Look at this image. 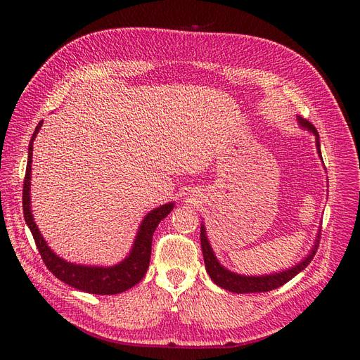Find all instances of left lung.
<instances>
[{
  "instance_id": "8db88e82",
  "label": "left lung",
  "mask_w": 360,
  "mask_h": 360,
  "mask_svg": "<svg viewBox=\"0 0 360 360\" xmlns=\"http://www.w3.org/2000/svg\"><path fill=\"white\" fill-rule=\"evenodd\" d=\"M297 122L300 124V127L309 130V132L314 134L315 136V146H317V151L320 155V159L323 160L321 158V151H320V136H319V132L317 129H315L308 120H304L302 117L297 115ZM320 231L317 233V238H315V242L309 250V254L304 257L300 263H297L296 266H292L287 270H282V271H276V274H269V275H261V276H249V275H238V274H234V271L228 270L226 267H224L219 259L216 258L213 249L210 246V242L209 238H207V233H205V226L204 224H201V249H202V257H204V263H205V270L207 274H209V276L212 278V281L214 282L216 285H219L221 288L224 290H228L231 292H240V294H245V292H264V291H270V290H275L281 285H284L285 282H288L290 279H292L294 276H296L297 274H300V271L307 267L315 252H317L319 249V238H320Z\"/></svg>"
}]
</instances>
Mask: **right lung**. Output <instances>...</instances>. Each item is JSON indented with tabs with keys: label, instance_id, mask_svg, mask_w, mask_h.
Masks as SVG:
<instances>
[{
	"label": "right lung",
	"instance_id": "1",
	"mask_svg": "<svg viewBox=\"0 0 360 360\" xmlns=\"http://www.w3.org/2000/svg\"><path fill=\"white\" fill-rule=\"evenodd\" d=\"M41 124L43 122L37 124L28 146V162H27V171H25V180H24L22 207H24L25 222L32 234V238H34L43 263L46 264L51 274H53V276H57L60 281H63L64 284H69L76 290H81L90 294L110 296V294H118L132 288L146 275L150 264L151 240H153V234L156 231L159 222L162 219H165L174 209V202H167L160 207H156V209H153L150 213L146 214V217L141 221V225L138 228L132 249L129 250L127 257L123 261H120L118 264L108 266V267L85 266V264L70 263V261L58 257L48 246L45 238H43L41 233L39 231V228L34 222V217H32V210H31L30 191H31L32 143H34Z\"/></svg>",
	"mask_w": 360,
	"mask_h": 360
}]
</instances>
